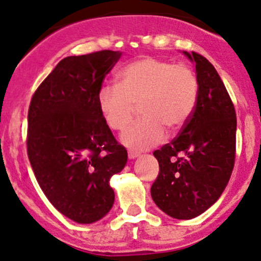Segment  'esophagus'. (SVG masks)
Listing matches in <instances>:
<instances>
[{
    "instance_id": "esophagus-1",
    "label": "esophagus",
    "mask_w": 261,
    "mask_h": 261,
    "mask_svg": "<svg viewBox=\"0 0 261 261\" xmlns=\"http://www.w3.org/2000/svg\"><path fill=\"white\" fill-rule=\"evenodd\" d=\"M137 156H139V153H137V151H133V150L128 151V158H129V159H136Z\"/></svg>"
}]
</instances>
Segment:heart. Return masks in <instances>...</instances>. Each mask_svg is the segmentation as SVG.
<instances>
[{
  "label": "heart",
  "mask_w": 261,
  "mask_h": 261,
  "mask_svg": "<svg viewBox=\"0 0 261 261\" xmlns=\"http://www.w3.org/2000/svg\"><path fill=\"white\" fill-rule=\"evenodd\" d=\"M198 101V79L191 67L144 57L118 72V85H105L98 107L108 127H127L139 105L143 117L123 132L121 140L133 150H146L162 143L166 129H182Z\"/></svg>",
  "instance_id": "heart-1"
}]
</instances>
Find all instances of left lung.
<instances>
[{
    "mask_svg": "<svg viewBox=\"0 0 261 261\" xmlns=\"http://www.w3.org/2000/svg\"><path fill=\"white\" fill-rule=\"evenodd\" d=\"M184 54L196 64L197 106L176 138L153 153L159 175L150 192L155 204L170 217L191 219L208 210L229 181L236 160L237 117L215 66L195 51Z\"/></svg>",
    "mask_w": 261,
    "mask_h": 261,
    "instance_id": "8db88e82",
    "label": "left lung"
}]
</instances>
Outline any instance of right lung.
Segmentation results:
<instances>
[{
	"mask_svg": "<svg viewBox=\"0 0 261 261\" xmlns=\"http://www.w3.org/2000/svg\"><path fill=\"white\" fill-rule=\"evenodd\" d=\"M121 51L67 57L39 85L28 110L27 151L50 203L74 222L93 223L110 212V178L127 164L98 107L105 77Z\"/></svg>",
	"mask_w": 261,
	"mask_h": 261,
	"instance_id": "1",
	"label": "right lung"
}]
</instances>
